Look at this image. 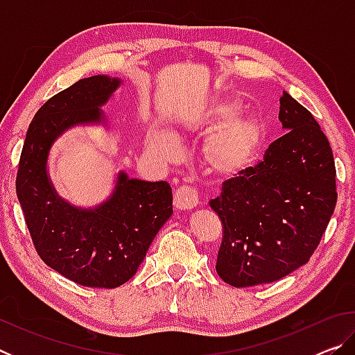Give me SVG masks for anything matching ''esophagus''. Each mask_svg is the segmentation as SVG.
Here are the masks:
<instances>
[{
	"instance_id": "esophagus-1",
	"label": "esophagus",
	"mask_w": 355,
	"mask_h": 355,
	"mask_svg": "<svg viewBox=\"0 0 355 355\" xmlns=\"http://www.w3.org/2000/svg\"><path fill=\"white\" fill-rule=\"evenodd\" d=\"M197 203H199V196L191 186H182L173 196V207L177 209H192L197 207Z\"/></svg>"
}]
</instances>
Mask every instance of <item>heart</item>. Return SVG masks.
I'll list each match as a JSON object with an SVG mask.
<instances>
[{"instance_id":"b5f03b06","label":"heart","mask_w":355,"mask_h":355,"mask_svg":"<svg viewBox=\"0 0 355 355\" xmlns=\"http://www.w3.org/2000/svg\"><path fill=\"white\" fill-rule=\"evenodd\" d=\"M243 106L230 97H220L208 101L197 114V128L221 127L208 137L205 156L216 171L227 175H235L255 163L260 156L266 125L258 116H239ZM147 147L161 159H172L178 153V144L169 131L153 130L147 137Z\"/></svg>"}]
</instances>
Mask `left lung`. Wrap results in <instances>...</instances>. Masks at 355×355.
Listing matches in <instances>:
<instances>
[{
  "label": "left lung",
  "mask_w": 355,
  "mask_h": 355,
  "mask_svg": "<svg viewBox=\"0 0 355 355\" xmlns=\"http://www.w3.org/2000/svg\"><path fill=\"white\" fill-rule=\"evenodd\" d=\"M279 120L286 133L261 163L225 180L209 205L222 220L216 271L225 284H271L304 266L336 203L335 161L309 110L284 91Z\"/></svg>",
  "instance_id": "obj_1"
}]
</instances>
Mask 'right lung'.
<instances>
[{
    "mask_svg": "<svg viewBox=\"0 0 355 355\" xmlns=\"http://www.w3.org/2000/svg\"><path fill=\"white\" fill-rule=\"evenodd\" d=\"M120 84L119 78L95 75L48 100L29 123L17 172V197L39 257L83 286L117 288L128 282L173 213L167 182L119 172L103 203L81 208L59 197L48 177L53 142L76 125H106L101 106Z\"/></svg>",
    "mask_w": 355,
    "mask_h": 355,
    "instance_id": "obj_1",
    "label": "right lung"
}]
</instances>
